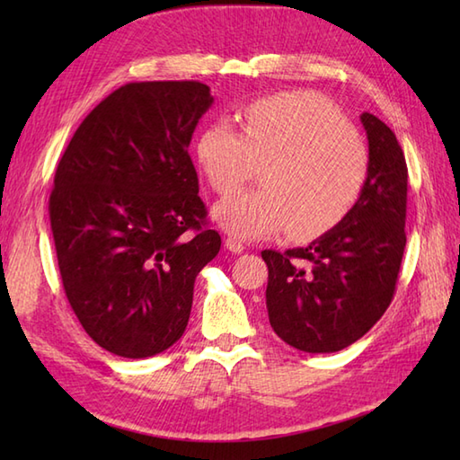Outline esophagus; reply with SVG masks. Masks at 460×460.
<instances>
[{"mask_svg": "<svg viewBox=\"0 0 460 460\" xmlns=\"http://www.w3.org/2000/svg\"><path fill=\"white\" fill-rule=\"evenodd\" d=\"M225 247H227L231 252H237V255H239V252L245 251V245H243V243L237 237L225 239Z\"/></svg>", "mask_w": 460, "mask_h": 460, "instance_id": "obj_1", "label": "esophagus"}]
</instances>
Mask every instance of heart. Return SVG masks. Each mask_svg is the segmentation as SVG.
Returning a JSON list of instances; mask_svg holds the SVG:
<instances>
[{
    "mask_svg": "<svg viewBox=\"0 0 460 460\" xmlns=\"http://www.w3.org/2000/svg\"><path fill=\"white\" fill-rule=\"evenodd\" d=\"M243 134L229 122L209 124L195 142V158L219 195L235 193L252 172L262 190L243 191L215 209L237 237L259 239L290 229L310 239L334 227L364 193L367 150L348 120L316 93H280L239 112Z\"/></svg>",
    "mask_w": 460,
    "mask_h": 460,
    "instance_id": "b5f03b06",
    "label": "heart"
}]
</instances>
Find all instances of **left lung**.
<instances>
[{"label": "left lung", "instance_id": "left-lung-1", "mask_svg": "<svg viewBox=\"0 0 460 460\" xmlns=\"http://www.w3.org/2000/svg\"><path fill=\"white\" fill-rule=\"evenodd\" d=\"M369 172L356 208L308 247L262 251L267 310L288 346L330 354L354 344L384 316L405 251L407 164L395 134L361 114Z\"/></svg>", "mask_w": 460, "mask_h": 460}]
</instances>
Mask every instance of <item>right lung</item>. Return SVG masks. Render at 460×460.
I'll list each match as a JSON object with an SVG mask.
<instances>
[{"mask_svg": "<svg viewBox=\"0 0 460 460\" xmlns=\"http://www.w3.org/2000/svg\"><path fill=\"white\" fill-rule=\"evenodd\" d=\"M211 102L198 81L128 83L94 106L58 160L49 219L63 288L111 354L173 346L195 277L221 249L188 154Z\"/></svg>", "mask_w": 460, "mask_h": 460, "instance_id": "obj_1", "label": "right lung"}]
</instances>
